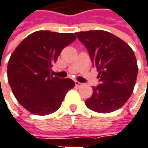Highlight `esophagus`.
Returning <instances> with one entry per match:
<instances>
[{
  "label": "esophagus",
  "mask_w": 148,
  "mask_h": 148,
  "mask_svg": "<svg viewBox=\"0 0 148 148\" xmlns=\"http://www.w3.org/2000/svg\"><path fill=\"white\" fill-rule=\"evenodd\" d=\"M75 85H76V87L80 88V87H82L83 84H82V83H81V82H77V81H76V82H75Z\"/></svg>",
  "instance_id": "obj_1"
}]
</instances>
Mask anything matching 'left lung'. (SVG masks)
Here are the masks:
<instances>
[{"instance_id":"obj_1","label":"left lung","mask_w":148,"mask_h":148,"mask_svg":"<svg viewBox=\"0 0 148 148\" xmlns=\"http://www.w3.org/2000/svg\"><path fill=\"white\" fill-rule=\"evenodd\" d=\"M76 35L88 49L101 82L93 87L92 95L85 104L98 113L119 110L131 97L137 77V62L132 49L103 30L78 32Z\"/></svg>"}]
</instances>
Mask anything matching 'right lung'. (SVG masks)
Wrapping results in <instances>:
<instances>
[{"mask_svg": "<svg viewBox=\"0 0 148 148\" xmlns=\"http://www.w3.org/2000/svg\"><path fill=\"white\" fill-rule=\"evenodd\" d=\"M76 38L71 33L40 30L25 38L12 54L8 82L16 100L31 114L56 112L66 92L74 88L72 80L53 77L50 71L61 50Z\"/></svg>", "mask_w": 148, "mask_h": 148, "instance_id": "1", "label": "right lung"}]
</instances>
